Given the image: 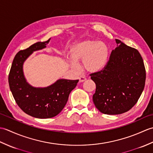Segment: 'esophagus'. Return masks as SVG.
<instances>
[{"instance_id":"34e87169","label":"esophagus","mask_w":153,"mask_h":153,"mask_svg":"<svg viewBox=\"0 0 153 153\" xmlns=\"http://www.w3.org/2000/svg\"><path fill=\"white\" fill-rule=\"evenodd\" d=\"M86 79H86V77H85L80 76V77H79V82H85V81Z\"/></svg>"}]
</instances>
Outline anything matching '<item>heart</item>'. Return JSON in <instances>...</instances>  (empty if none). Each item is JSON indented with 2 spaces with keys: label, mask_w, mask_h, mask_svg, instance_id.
I'll list each match as a JSON object with an SVG mask.
<instances>
[{
  "label": "heart",
  "mask_w": 153,
  "mask_h": 153,
  "mask_svg": "<svg viewBox=\"0 0 153 153\" xmlns=\"http://www.w3.org/2000/svg\"><path fill=\"white\" fill-rule=\"evenodd\" d=\"M71 54L76 61L82 60V68L88 73H95L102 70L108 62L110 49L104 42L88 39L74 45ZM71 66L77 67L74 60H70Z\"/></svg>",
  "instance_id": "obj_1"
}]
</instances>
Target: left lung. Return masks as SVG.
I'll return each instance as SVG.
<instances>
[{
  "mask_svg": "<svg viewBox=\"0 0 153 153\" xmlns=\"http://www.w3.org/2000/svg\"><path fill=\"white\" fill-rule=\"evenodd\" d=\"M106 66L89 76L96 84L93 100L96 108L105 114L128 112L144 89L146 70L139 51L116 39Z\"/></svg>",
  "mask_w": 153,
  "mask_h": 153,
  "instance_id": "obj_1",
  "label": "left lung"
}]
</instances>
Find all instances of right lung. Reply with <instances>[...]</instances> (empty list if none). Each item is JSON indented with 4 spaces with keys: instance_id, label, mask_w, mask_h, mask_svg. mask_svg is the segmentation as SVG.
<instances>
[{
    "instance_id": "1",
    "label": "right lung",
    "mask_w": 153,
    "mask_h": 153,
    "mask_svg": "<svg viewBox=\"0 0 153 153\" xmlns=\"http://www.w3.org/2000/svg\"><path fill=\"white\" fill-rule=\"evenodd\" d=\"M50 39L19 51L13 60L8 75L10 89L16 102L25 113L37 118H51L58 115L79 82L59 79L45 88H35L26 82L22 70L24 62L33 51L46 47Z\"/></svg>"
}]
</instances>
